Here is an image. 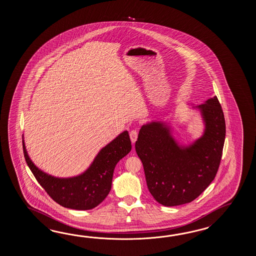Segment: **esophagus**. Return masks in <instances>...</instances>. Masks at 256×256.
I'll return each instance as SVG.
<instances>
[{"label": "esophagus", "mask_w": 256, "mask_h": 256, "mask_svg": "<svg viewBox=\"0 0 256 256\" xmlns=\"http://www.w3.org/2000/svg\"><path fill=\"white\" fill-rule=\"evenodd\" d=\"M137 137H138V132L136 130H132L130 132V141L132 144L136 142L137 140Z\"/></svg>", "instance_id": "34e87169"}]
</instances>
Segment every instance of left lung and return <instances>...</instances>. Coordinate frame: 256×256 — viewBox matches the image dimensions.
I'll return each mask as SVG.
<instances>
[{
    "instance_id": "1",
    "label": "left lung",
    "mask_w": 256,
    "mask_h": 256,
    "mask_svg": "<svg viewBox=\"0 0 256 256\" xmlns=\"http://www.w3.org/2000/svg\"><path fill=\"white\" fill-rule=\"evenodd\" d=\"M198 107L206 129L190 146L181 148L158 122L142 126L136 142L147 188L166 207L193 202L212 182L220 164L226 134L220 104L215 96Z\"/></svg>"
}]
</instances>
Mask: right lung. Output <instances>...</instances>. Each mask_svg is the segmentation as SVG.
Returning a JSON list of instances; mask_svg holds the SVG:
<instances>
[{
    "label": "right lung",
    "instance_id": "obj_1",
    "mask_svg": "<svg viewBox=\"0 0 256 256\" xmlns=\"http://www.w3.org/2000/svg\"><path fill=\"white\" fill-rule=\"evenodd\" d=\"M132 149L126 130L102 148L85 173L72 178H56L39 170L30 160L22 140L24 156L36 180L48 196L62 207L87 210L97 207L108 196L116 164Z\"/></svg>",
    "mask_w": 256,
    "mask_h": 256
}]
</instances>
